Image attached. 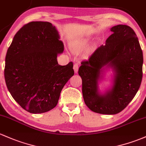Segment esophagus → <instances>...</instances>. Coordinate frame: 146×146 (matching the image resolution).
I'll return each instance as SVG.
<instances>
[{"mask_svg": "<svg viewBox=\"0 0 146 146\" xmlns=\"http://www.w3.org/2000/svg\"><path fill=\"white\" fill-rule=\"evenodd\" d=\"M78 70H79V65L78 64H74V70L75 72H77Z\"/></svg>", "mask_w": 146, "mask_h": 146, "instance_id": "34e87169", "label": "esophagus"}]
</instances>
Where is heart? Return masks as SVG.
I'll return each instance as SVG.
<instances>
[{
    "label": "heart",
    "instance_id": "heart-1",
    "mask_svg": "<svg viewBox=\"0 0 146 146\" xmlns=\"http://www.w3.org/2000/svg\"><path fill=\"white\" fill-rule=\"evenodd\" d=\"M90 41L88 39L82 38L76 40L72 45V51L75 53H79L84 51L89 46Z\"/></svg>",
    "mask_w": 146,
    "mask_h": 146
}]
</instances>
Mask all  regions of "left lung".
Masks as SVG:
<instances>
[{
    "label": "left lung",
    "mask_w": 146,
    "mask_h": 146,
    "mask_svg": "<svg viewBox=\"0 0 146 146\" xmlns=\"http://www.w3.org/2000/svg\"><path fill=\"white\" fill-rule=\"evenodd\" d=\"M112 34L83 60L79 69L86 106L95 113L113 115L122 111L133 100L143 76V52L134 30L127 25L111 29ZM106 65L116 72L114 86L104 95L98 92L101 69Z\"/></svg>",
    "instance_id": "8db88e82"
}]
</instances>
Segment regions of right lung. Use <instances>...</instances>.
I'll return each mask as SVG.
<instances>
[{
    "mask_svg": "<svg viewBox=\"0 0 146 146\" xmlns=\"http://www.w3.org/2000/svg\"><path fill=\"white\" fill-rule=\"evenodd\" d=\"M56 27L47 21L25 24L14 37L5 57V80L14 100L31 113L54 109L73 76V62L58 65L64 50Z\"/></svg>",
    "mask_w": 146,
    "mask_h": 146,
    "instance_id": "1",
    "label": "right lung"
}]
</instances>
